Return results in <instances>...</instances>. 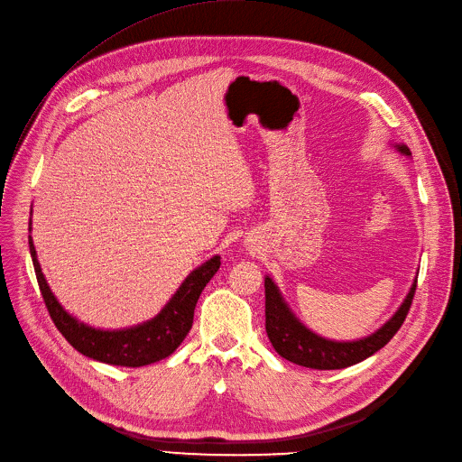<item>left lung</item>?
I'll return each instance as SVG.
<instances>
[{
    "label": "left lung",
    "instance_id": "left-lung-1",
    "mask_svg": "<svg viewBox=\"0 0 462 462\" xmlns=\"http://www.w3.org/2000/svg\"><path fill=\"white\" fill-rule=\"evenodd\" d=\"M397 148L411 156V150L405 144H399ZM414 293L416 281L395 316L375 334L358 342H330L302 327L290 312L273 281L265 279V330L274 351L282 358L304 367H312V370H342V367L372 356L392 340L411 310Z\"/></svg>",
    "mask_w": 462,
    "mask_h": 462
}]
</instances>
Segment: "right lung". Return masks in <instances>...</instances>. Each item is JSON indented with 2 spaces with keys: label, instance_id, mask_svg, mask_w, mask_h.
Instances as JSON below:
<instances>
[{
  "label": "right lung",
  "instance_id": "add662e5",
  "mask_svg": "<svg viewBox=\"0 0 462 462\" xmlns=\"http://www.w3.org/2000/svg\"><path fill=\"white\" fill-rule=\"evenodd\" d=\"M29 253L31 258H33L37 282L48 314L55 323L57 330L67 337V342L88 358L128 367H139L158 362L176 351V347L183 342V337L191 330L195 306L202 290L221 267V258L213 256L204 265L195 269L188 279L183 281V284L162 310V314H158L152 321L126 330H97L74 319L70 314L63 310V306L57 302L41 271L31 236Z\"/></svg>",
  "mask_w": 462,
  "mask_h": 462
}]
</instances>
